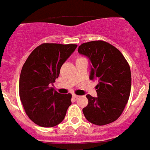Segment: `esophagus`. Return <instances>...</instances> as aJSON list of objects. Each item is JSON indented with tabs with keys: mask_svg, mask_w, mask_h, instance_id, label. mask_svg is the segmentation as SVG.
<instances>
[{
	"mask_svg": "<svg viewBox=\"0 0 150 150\" xmlns=\"http://www.w3.org/2000/svg\"><path fill=\"white\" fill-rule=\"evenodd\" d=\"M73 98H79V96H78V95H75V94H73Z\"/></svg>",
	"mask_w": 150,
	"mask_h": 150,
	"instance_id": "1",
	"label": "esophagus"
}]
</instances>
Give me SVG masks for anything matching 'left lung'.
Listing matches in <instances>:
<instances>
[{
  "instance_id": "8db88e82",
  "label": "left lung",
  "mask_w": 150,
  "mask_h": 150,
  "mask_svg": "<svg viewBox=\"0 0 150 150\" xmlns=\"http://www.w3.org/2000/svg\"><path fill=\"white\" fill-rule=\"evenodd\" d=\"M78 52L90 62L89 79L98 81V97L86 95L88 103L82 110L84 115L97 125L113 122L121 116L129 98V65L117 48L103 40L82 44Z\"/></svg>"
}]
</instances>
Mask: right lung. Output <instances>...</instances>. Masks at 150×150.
<instances>
[{
  "instance_id": "obj_1",
  "label": "right lung",
  "mask_w": 150,
  "mask_h": 150,
  "mask_svg": "<svg viewBox=\"0 0 150 150\" xmlns=\"http://www.w3.org/2000/svg\"><path fill=\"white\" fill-rule=\"evenodd\" d=\"M76 45L45 43L30 53L23 65L19 93L26 114L41 127H53L64 120L72 95L54 91L53 86L62 64Z\"/></svg>"
}]
</instances>
